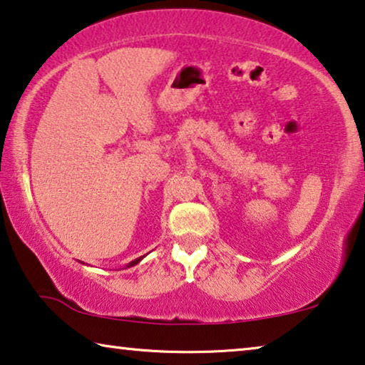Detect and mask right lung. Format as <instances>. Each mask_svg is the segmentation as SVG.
<instances>
[{"label":"right lung","mask_w":365,"mask_h":365,"mask_svg":"<svg viewBox=\"0 0 365 365\" xmlns=\"http://www.w3.org/2000/svg\"><path fill=\"white\" fill-rule=\"evenodd\" d=\"M140 259H143V257H139V259H135V260H133V262H130V264L128 265V267H130V265H135V264H138V262H139V260H140Z\"/></svg>","instance_id":"add662e5"}]
</instances>
